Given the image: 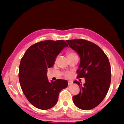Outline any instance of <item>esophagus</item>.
I'll return each mask as SVG.
<instances>
[{"label":"esophagus","instance_id":"esophagus-1","mask_svg":"<svg viewBox=\"0 0 124 124\" xmlns=\"http://www.w3.org/2000/svg\"><path fill=\"white\" fill-rule=\"evenodd\" d=\"M73 83V81H68V85H72Z\"/></svg>","mask_w":124,"mask_h":124}]
</instances>
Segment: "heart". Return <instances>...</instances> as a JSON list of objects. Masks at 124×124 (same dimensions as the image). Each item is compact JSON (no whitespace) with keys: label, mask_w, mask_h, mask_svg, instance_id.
Here are the masks:
<instances>
[{"label":"heart","mask_w":124,"mask_h":124,"mask_svg":"<svg viewBox=\"0 0 124 124\" xmlns=\"http://www.w3.org/2000/svg\"><path fill=\"white\" fill-rule=\"evenodd\" d=\"M73 54H76V53H73V52L69 53V56H71L72 55H73ZM57 57L56 59V61L57 60ZM71 74H72L71 72H70V71H65V72H64V76L65 77H70L71 76Z\"/></svg>","instance_id":"heart-1"}]
</instances>
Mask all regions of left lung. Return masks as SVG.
<instances>
[{"label": "left lung", "instance_id": "left-lung-1", "mask_svg": "<svg viewBox=\"0 0 124 124\" xmlns=\"http://www.w3.org/2000/svg\"><path fill=\"white\" fill-rule=\"evenodd\" d=\"M66 41L80 57L77 78H85V80L83 85L80 81H74L80 91L73 96V102L82 110H90L98 106L108 93L111 77L110 63L101 48L93 42L82 39Z\"/></svg>", "mask_w": 124, "mask_h": 124}]
</instances>
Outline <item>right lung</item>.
Returning a JSON list of instances; mask_svg holds the SVG:
<instances>
[{
	"label": "right lung",
	"mask_w": 124,
	"mask_h": 124,
	"mask_svg": "<svg viewBox=\"0 0 124 124\" xmlns=\"http://www.w3.org/2000/svg\"><path fill=\"white\" fill-rule=\"evenodd\" d=\"M68 45L63 40H46L32 45L25 52L19 65V81L25 97L34 107L46 110L55 105L60 92L67 87L65 80L49 82L47 68L52 67L56 57Z\"/></svg>",
	"instance_id": "obj_1"
}]
</instances>
